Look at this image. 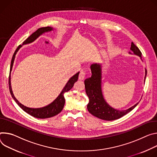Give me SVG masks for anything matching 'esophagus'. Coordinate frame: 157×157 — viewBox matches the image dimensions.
<instances>
[{
  "mask_svg": "<svg viewBox=\"0 0 157 157\" xmlns=\"http://www.w3.org/2000/svg\"><path fill=\"white\" fill-rule=\"evenodd\" d=\"M86 75V73L83 71H81L78 75V78L80 80H83L85 78Z\"/></svg>",
  "mask_w": 157,
  "mask_h": 157,
  "instance_id": "34e87169",
  "label": "esophagus"
}]
</instances>
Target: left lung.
Masks as SVG:
<instances>
[{
    "label": "left lung",
    "instance_id": "left-lung-1",
    "mask_svg": "<svg viewBox=\"0 0 157 157\" xmlns=\"http://www.w3.org/2000/svg\"><path fill=\"white\" fill-rule=\"evenodd\" d=\"M130 50L134 54L142 57V52L133 42H132ZM130 54H131L130 52ZM90 68L92 75L91 77L86 78L84 82L85 92L89 98L87 109L92 115L104 120H114L129 113L138 105V103L125 110H118L109 105L103 98L101 89V65L95 63L92 64ZM147 74V71L145 70V80Z\"/></svg>",
    "mask_w": 157,
    "mask_h": 157
}]
</instances>
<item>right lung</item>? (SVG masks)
Wrapping results in <instances>:
<instances>
[{
    "mask_svg": "<svg viewBox=\"0 0 157 157\" xmlns=\"http://www.w3.org/2000/svg\"><path fill=\"white\" fill-rule=\"evenodd\" d=\"M52 30H53V28H52L50 27H42V28L38 29L36 32H33L32 35H30V36L23 42L22 45L29 44V43L33 42L43 33L46 32H50ZM21 47H22L21 45L18 46V47H17V49L15 50L14 54L12 56V59L11 60V64H10V72L12 71L15 55L17 54V51L19 50V49ZM10 72V75H9V86L10 93L12 98L24 111H25L29 115H32V117L38 118H47L52 117L56 116V115L59 114L62 110L63 106L65 105L64 94L71 90L73 87L74 83L78 80V74H79V72H78V73H77L75 75H74L73 77H72L68 80V82L64 86L63 89L62 90V91L61 92L60 95L58 96V97L53 102L49 104L48 105L42 107V108H39V109H32V108H29V107H27L23 105L22 104H21L14 97L12 90V88H11Z\"/></svg>",
    "mask_w": 157,
    "mask_h": 157,
    "instance_id": "obj_1",
    "label": "right lung"
}]
</instances>
